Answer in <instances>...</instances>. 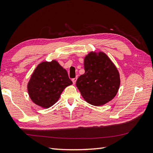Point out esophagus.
Here are the masks:
<instances>
[{"label":"esophagus","mask_w":153,"mask_h":153,"mask_svg":"<svg viewBox=\"0 0 153 153\" xmlns=\"http://www.w3.org/2000/svg\"><path fill=\"white\" fill-rule=\"evenodd\" d=\"M71 80H72V82H73V83H74V84H75V83H76V82L77 78H74V79H72Z\"/></svg>","instance_id":"esophagus-1"}]
</instances>
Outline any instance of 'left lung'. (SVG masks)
Returning <instances> with one entry per match:
<instances>
[{"label":"left lung","mask_w":153,"mask_h":153,"mask_svg":"<svg viewBox=\"0 0 153 153\" xmlns=\"http://www.w3.org/2000/svg\"><path fill=\"white\" fill-rule=\"evenodd\" d=\"M85 73L80 76L76 86L87 102L102 106L112 100L120 85L119 71L107 55L100 51L90 52L84 58Z\"/></svg>","instance_id":"obj_1"}]
</instances>
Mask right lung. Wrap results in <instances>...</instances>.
<instances>
[{
    "instance_id": "1",
    "label": "right lung",
    "mask_w": 153,
    "mask_h": 153,
    "mask_svg": "<svg viewBox=\"0 0 153 153\" xmlns=\"http://www.w3.org/2000/svg\"><path fill=\"white\" fill-rule=\"evenodd\" d=\"M72 82L58 61L42 62L35 68L27 83L30 99L35 105L48 108L59 99L61 93Z\"/></svg>"
}]
</instances>
